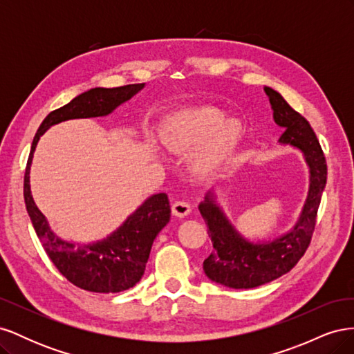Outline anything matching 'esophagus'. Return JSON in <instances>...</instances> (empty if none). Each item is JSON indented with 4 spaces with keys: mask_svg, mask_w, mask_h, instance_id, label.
<instances>
[{
    "mask_svg": "<svg viewBox=\"0 0 354 354\" xmlns=\"http://www.w3.org/2000/svg\"><path fill=\"white\" fill-rule=\"evenodd\" d=\"M171 211H173L176 217L181 218V217H186L190 212V205L186 201H176L173 202V205H171Z\"/></svg>",
    "mask_w": 354,
    "mask_h": 354,
    "instance_id": "obj_1",
    "label": "esophagus"
}]
</instances>
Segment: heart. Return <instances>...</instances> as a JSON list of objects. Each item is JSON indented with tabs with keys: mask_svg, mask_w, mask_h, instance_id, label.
I'll return each mask as SVG.
<instances>
[{
	"mask_svg": "<svg viewBox=\"0 0 354 354\" xmlns=\"http://www.w3.org/2000/svg\"><path fill=\"white\" fill-rule=\"evenodd\" d=\"M220 117L221 112L208 104L180 109L160 124V138L174 153H187L196 147L192 167L199 174H208L230 158L242 137L238 120Z\"/></svg>",
	"mask_w": 354,
	"mask_h": 354,
	"instance_id": "1",
	"label": "heart"
}]
</instances>
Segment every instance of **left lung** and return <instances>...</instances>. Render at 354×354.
<instances>
[{"mask_svg":"<svg viewBox=\"0 0 354 354\" xmlns=\"http://www.w3.org/2000/svg\"><path fill=\"white\" fill-rule=\"evenodd\" d=\"M277 125L285 128L279 142L301 149L310 167V190L301 217L285 236L270 243L254 245L243 241L209 198L199 205L214 251L203 261L211 281L234 289H248L272 282L288 273L307 251L316 227L317 209L326 185V159L317 137L303 115L294 111L282 95L264 88Z\"/></svg>","mask_w":354,"mask_h":354,"instance_id":"8db88e82","label":"left lung"}]
</instances>
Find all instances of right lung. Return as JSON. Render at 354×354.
Segmentation results:
<instances>
[{
	"instance_id": "right-lung-1",
	"label": "right lung",
	"mask_w": 354,
	"mask_h": 354,
	"mask_svg": "<svg viewBox=\"0 0 354 354\" xmlns=\"http://www.w3.org/2000/svg\"><path fill=\"white\" fill-rule=\"evenodd\" d=\"M143 87L145 84H128L115 88H91L50 112L38 128L28 158L24 196L32 226L56 269L71 283L90 292H121L142 279L156 234L171 218L168 196L158 194L149 198L109 239L94 245L69 243L60 241L50 230L46 217L32 199L29 187L32 156L39 137L48 127L73 118L108 115Z\"/></svg>"
}]
</instances>
